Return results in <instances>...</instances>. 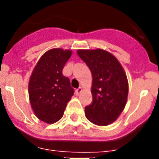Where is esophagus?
I'll use <instances>...</instances> for the list:
<instances>
[{
	"label": "esophagus",
	"instance_id": "esophagus-1",
	"mask_svg": "<svg viewBox=\"0 0 159 159\" xmlns=\"http://www.w3.org/2000/svg\"><path fill=\"white\" fill-rule=\"evenodd\" d=\"M81 92H82V88L80 87V88H78L75 90V94H76V95H79V94L81 93Z\"/></svg>",
	"mask_w": 159,
	"mask_h": 159
}]
</instances>
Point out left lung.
I'll return each instance as SVG.
<instances>
[{
  "label": "left lung",
  "mask_w": 159,
  "mask_h": 159,
  "mask_svg": "<svg viewBox=\"0 0 159 159\" xmlns=\"http://www.w3.org/2000/svg\"><path fill=\"white\" fill-rule=\"evenodd\" d=\"M92 74V102L85 107L90 122L107 126L115 122L127 103L128 83L124 70L113 55L102 49L78 50Z\"/></svg>",
  "instance_id": "8db88e82"
}]
</instances>
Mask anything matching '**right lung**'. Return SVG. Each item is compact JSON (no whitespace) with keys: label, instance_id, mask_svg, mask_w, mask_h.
<instances>
[{"label":"right lung","instance_id":"add662e5","mask_svg":"<svg viewBox=\"0 0 159 159\" xmlns=\"http://www.w3.org/2000/svg\"><path fill=\"white\" fill-rule=\"evenodd\" d=\"M71 55L69 50H49L38 61L30 77L31 106L36 117L47 123H54L63 117L67 103L74 95L69 78L62 73Z\"/></svg>","mask_w":159,"mask_h":159}]
</instances>
